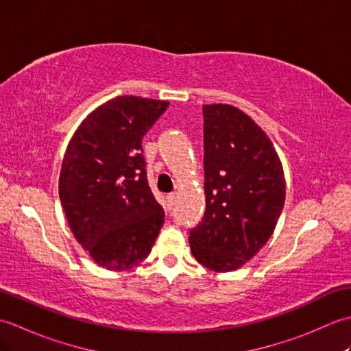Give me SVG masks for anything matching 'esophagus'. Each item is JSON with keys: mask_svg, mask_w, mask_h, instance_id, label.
<instances>
[{"mask_svg": "<svg viewBox=\"0 0 351 351\" xmlns=\"http://www.w3.org/2000/svg\"><path fill=\"white\" fill-rule=\"evenodd\" d=\"M167 206L169 208H171V206H173V204L176 202V195H175V193H170V195H167Z\"/></svg>", "mask_w": 351, "mask_h": 351, "instance_id": "34e87169", "label": "esophagus"}]
</instances>
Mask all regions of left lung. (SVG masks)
Segmentation results:
<instances>
[{"mask_svg": "<svg viewBox=\"0 0 351 351\" xmlns=\"http://www.w3.org/2000/svg\"><path fill=\"white\" fill-rule=\"evenodd\" d=\"M206 208L190 229L191 253L214 271H232L271 237L285 204V176L267 134L226 104L204 106Z\"/></svg>", "mask_w": 351, "mask_h": 351, "instance_id": "1", "label": "left lung"}]
</instances>
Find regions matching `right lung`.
Returning <instances> with one entry per match:
<instances>
[{
	"instance_id": "1",
	"label": "right lung",
	"mask_w": 351,
	"mask_h": 351,
	"mask_svg": "<svg viewBox=\"0 0 351 351\" xmlns=\"http://www.w3.org/2000/svg\"><path fill=\"white\" fill-rule=\"evenodd\" d=\"M169 102L117 96L86 117L66 149L58 193L72 234L107 270L151 253L164 210L147 184L145 134Z\"/></svg>"
}]
</instances>
